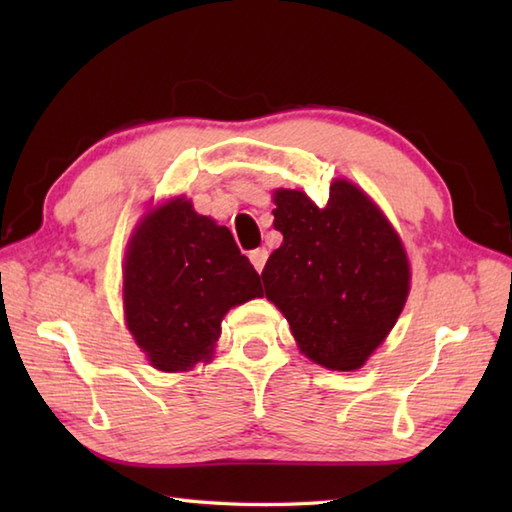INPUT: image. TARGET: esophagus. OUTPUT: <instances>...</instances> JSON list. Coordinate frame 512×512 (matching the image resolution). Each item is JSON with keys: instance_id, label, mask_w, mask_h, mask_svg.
Returning <instances> with one entry per match:
<instances>
[{"instance_id": "obj_1", "label": "esophagus", "mask_w": 512, "mask_h": 512, "mask_svg": "<svg viewBox=\"0 0 512 512\" xmlns=\"http://www.w3.org/2000/svg\"><path fill=\"white\" fill-rule=\"evenodd\" d=\"M266 259H268V250L266 248H255L250 250V262H253L257 273H262L264 266H266Z\"/></svg>"}]
</instances>
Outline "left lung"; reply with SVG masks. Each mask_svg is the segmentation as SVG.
<instances>
[{"label":"left lung","mask_w":512,"mask_h":512,"mask_svg":"<svg viewBox=\"0 0 512 512\" xmlns=\"http://www.w3.org/2000/svg\"><path fill=\"white\" fill-rule=\"evenodd\" d=\"M273 200L284 244L264 266L266 297L310 361L354 372L405 308V246L372 198L343 178L332 182L325 206L295 189H277Z\"/></svg>","instance_id":"left-lung-1"}]
</instances>
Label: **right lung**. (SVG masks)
Masks as SVG:
<instances>
[{
	"mask_svg": "<svg viewBox=\"0 0 512 512\" xmlns=\"http://www.w3.org/2000/svg\"><path fill=\"white\" fill-rule=\"evenodd\" d=\"M262 281L226 226L173 198L149 211L127 246V330L160 372L209 363L224 314L262 297Z\"/></svg>",
	"mask_w": 512,
	"mask_h": 512,
	"instance_id": "right-lung-1",
	"label": "right lung"
}]
</instances>
